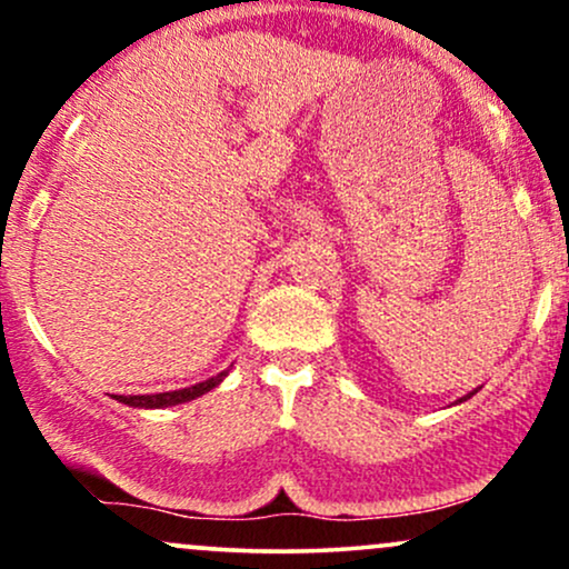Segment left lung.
I'll use <instances>...</instances> for the list:
<instances>
[{
  "mask_svg": "<svg viewBox=\"0 0 569 569\" xmlns=\"http://www.w3.org/2000/svg\"><path fill=\"white\" fill-rule=\"evenodd\" d=\"M473 393H476V390H473ZM473 393H471V396H473Z\"/></svg>",
  "mask_w": 569,
  "mask_h": 569,
  "instance_id": "8db88e82",
  "label": "left lung"
}]
</instances>
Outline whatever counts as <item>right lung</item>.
Instances as JSON below:
<instances>
[{"label": "right lung", "instance_id": "right-lung-1", "mask_svg": "<svg viewBox=\"0 0 569 569\" xmlns=\"http://www.w3.org/2000/svg\"><path fill=\"white\" fill-rule=\"evenodd\" d=\"M227 371H221V375L211 377V380L206 382H198L192 385V388H181V390H168V393H152V396H120L117 401L128 403V407H143V409H162V407H176V403H184V401H192V398H198L202 393H208L211 388H217V385L224 380Z\"/></svg>", "mask_w": 569, "mask_h": 569}]
</instances>
